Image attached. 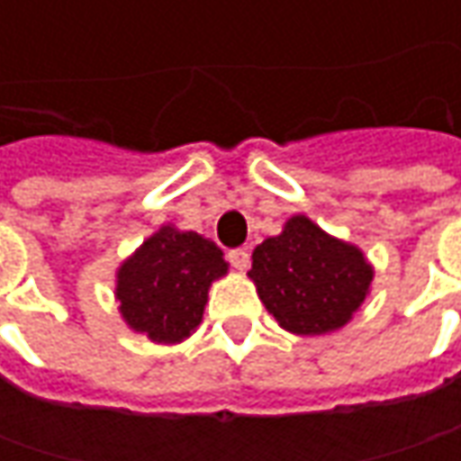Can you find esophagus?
Returning <instances> with one entry per match:
<instances>
[{"mask_svg": "<svg viewBox=\"0 0 461 461\" xmlns=\"http://www.w3.org/2000/svg\"><path fill=\"white\" fill-rule=\"evenodd\" d=\"M228 261L233 264V269L246 272L251 264V254H249V249H233V251H228Z\"/></svg>", "mask_w": 461, "mask_h": 461, "instance_id": "obj_1", "label": "esophagus"}]
</instances>
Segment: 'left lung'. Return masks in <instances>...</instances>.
I'll return each mask as SVG.
<instances>
[{"mask_svg": "<svg viewBox=\"0 0 461 461\" xmlns=\"http://www.w3.org/2000/svg\"><path fill=\"white\" fill-rule=\"evenodd\" d=\"M249 276L276 323L297 336L344 328L369 294L375 269L362 249L328 236L305 215L258 243Z\"/></svg>", "mask_w": 461, "mask_h": 461, "instance_id": "left-lung-1", "label": "left lung"}]
</instances>
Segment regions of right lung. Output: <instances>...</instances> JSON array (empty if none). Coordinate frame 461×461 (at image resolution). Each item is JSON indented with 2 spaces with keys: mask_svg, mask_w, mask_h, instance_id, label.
<instances>
[{
  "mask_svg": "<svg viewBox=\"0 0 461 461\" xmlns=\"http://www.w3.org/2000/svg\"><path fill=\"white\" fill-rule=\"evenodd\" d=\"M228 272L212 240L164 225L117 269L120 315L156 344H179L200 326L207 290Z\"/></svg>",
  "mask_w": 461,
  "mask_h": 461,
  "instance_id": "1",
  "label": "right lung"
}]
</instances>
